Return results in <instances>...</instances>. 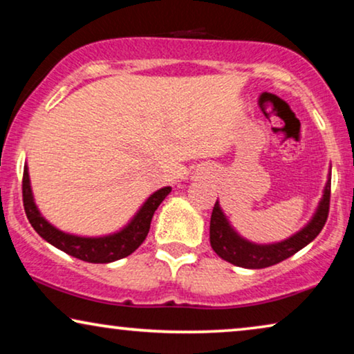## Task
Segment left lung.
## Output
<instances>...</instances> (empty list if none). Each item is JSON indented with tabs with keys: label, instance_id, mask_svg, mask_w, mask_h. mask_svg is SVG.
I'll use <instances>...</instances> for the list:
<instances>
[{
	"label": "left lung",
	"instance_id": "1",
	"mask_svg": "<svg viewBox=\"0 0 354 354\" xmlns=\"http://www.w3.org/2000/svg\"><path fill=\"white\" fill-rule=\"evenodd\" d=\"M328 209H330V180L327 182L326 192H324L322 201L317 207L316 216L313 217V221L303 230H299L297 235L290 236L288 240L280 241V243L254 245L235 234L234 229L229 225V222L225 221L224 214H222L219 203L216 201L214 207H212L209 224L211 246L219 258L229 261V263L239 266V268H270V266L282 263L290 256L298 253L308 243H311L321 234L324 225H326Z\"/></svg>",
	"mask_w": 354,
	"mask_h": 354
}]
</instances>
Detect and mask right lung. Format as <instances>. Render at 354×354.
<instances>
[{
  "label": "right lung",
  "mask_w": 354,
  "mask_h": 354,
  "mask_svg": "<svg viewBox=\"0 0 354 354\" xmlns=\"http://www.w3.org/2000/svg\"><path fill=\"white\" fill-rule=\"evenodd\" d=\"M169 193H171V187H164L156 193H153L142 206V209L138 211V214L133 217V221L124 230L118 232V234L101 236V239H84V236L64 234V232L55 229V227L43 219L37 209L35 203H33L27 166L24 167L22 176L24 209H26L27 219L37 234L41 239H45L48 243L64 251V253L74 256L77 259L85 261V263L95 264L113 263V261L122 259L125 256L132 254L147 239L154 211L158 209V206L161 205Z\"/></svg>",
  "instance_id": "add662e5"
}]
</instances>
